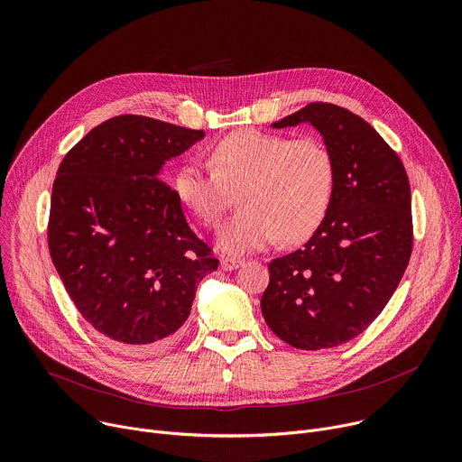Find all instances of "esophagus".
<instances>
[{
    "label": "esophagus",
    "instance_id": "esophagus-1",
    "mask_svg": "<svg viewBox=\"0 0 462 462\" xmlns=\"http://www.w3.org/2000/svg\"><path fill=\"white\" fill-rule=\"evenodd\" d=\"M243 265V259H239V257H226V255H223L221 257V269L223 271H236V269H239Z\"/></svg>",
    "mask_w": 462,
    "mask_h": 462
}]
</instances>
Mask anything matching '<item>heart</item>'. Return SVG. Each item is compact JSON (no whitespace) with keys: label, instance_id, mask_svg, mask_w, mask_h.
I'll return each instance as SVG.
<instances>
[{"label":"heart","instance_id":"b5f03b06","mask_svg":"<svg viewBox=\"0 0 462 462\" xmlns=\"http://www.w3.org/2000/svg\"><path fill=\"white\" fill-rule=\"evenodd\" d=\"M208 168L184 162L173 186L203 225L217 226L239 195L241 210L221 228L219 246L246 254L278 241L307 239L331 207L337 164L318 137L291 139L239 129L208 150Z\"/></svg>","mask_w":462,"mask_h":462}]
</instances>
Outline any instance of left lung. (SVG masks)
<instances>
[{"mask_svg": "<svg viewBox=\"0 0 462 462\" xmlns=\"http://www.w3.org/2000/svg\"><path fill=\"white\" fill-rule=\"evenodd\" d=\"M300 122L335 157V195L312 237L269 263L261 312L283 342L316 351L364 333L399 287L413 250L411 189L401 157L362 116L312 102L273 127Z\"/></svg>", "mask_w": 462, "mask_h": 462, "instance_id": "left-lung-1", "label": "left lung"}]
</instances>
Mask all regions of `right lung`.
I'll return each mask as SVG.
<instances>
[{
  "label": "right lung",
  "mask_w": 462,
  "mask_h": 462,
  "mask_svg": "<svg viewBox=\"0 0 462 462\" xmlns=\"http://www.w3.org/2000/svg\"><path fill=\"white\" fill-rule=\"evenodd\" d=\"M205 137L143 115L113 116L63 157L49 254L82 318L135 353L171 342L219 259L193 234L164 162Z\"/></svg>",
  "instance_id": "obj_1"
}]
</instances>
